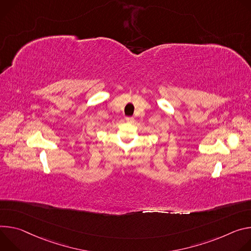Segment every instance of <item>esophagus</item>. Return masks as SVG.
Returning <instances> with one entry per match:
<instances>
[{
    "instance_id": "esophagus-1",
    "label": "esophagus",
    "mask_w": 251,
    "mask_h": 251,
    "mask_svg": "<svg viewBox=\"0 0 251 251\" xmlns=\"http://www.w3.org/2000/svg\"><path fill=\"white\" fill-rule=\"evenodd\" d=\"M133 121H134V119H133V118H131V117H127V118H126V122L127 124H132V123H133Z\"/></svg>"
}]
</instances>
